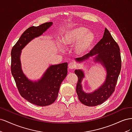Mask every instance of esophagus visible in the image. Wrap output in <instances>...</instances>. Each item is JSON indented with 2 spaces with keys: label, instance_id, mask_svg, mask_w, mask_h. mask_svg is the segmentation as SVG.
Wrapping results in <instances>:
<instances>
[{
  "label": "esophagus",
  "instance_id": "34e87169",
  "mask_svg": "<svg viewBox=\"0 0 132 132\" xmlns=\"http://www.w3.org/2000/svg\"><path fill=\"white\" fill-rule=\"evenodd\" d=\"M75 67H76L75 64L73 62H71L68 64V68L69 69H74L75 68Z\"/></svg>",
  "mask_w": 132,
  "mask_h": 132
}]
</instances>
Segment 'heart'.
Here are the masks:
<instances>
[{
	"mask_svg": "<svg viewBox=\"0 0 132 132\" xmlns=\"http://www.w3.org/2000/svg\"><path fill=\"white\" fill-rule=\"evenodd\" d=\"M96 36L83 26L70 28L64 31L62 43L66 47H74V52L78 55H84L93 48L96 42Z\"/></svg>",
	"mask_w": 132,
	"mask_h": 132,
	"instance_id": "obj_1",
	"label": "heart"
}]
</instances>
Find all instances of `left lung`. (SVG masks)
<instances>
[{
	"instance_id": "8db88e82",
	"label": "left lung",
	"mask_w": 132,
	"mask_h": 132,
	"mask_svg": "<svg viewBox=\"0 0 132 132\" xmlns=\"http://www.w3.org/2000/svg\"><path fill=\"white\" fill-rule=\"evenodd\" d=\"M94 55V62L100 63L106 69L107 73L105 81L97 90L91 93L84 91L81 85L82 79L85 77L84 71L81 69H76L74 71L78 77L76 91L79 100L87 106H97L106 101L114 92L120 74L122 64L120 50L106 28L102 38L90 53L82 57L76 58L75 61L78 62L85 61Z\"/></svg>"
}]
</instances>
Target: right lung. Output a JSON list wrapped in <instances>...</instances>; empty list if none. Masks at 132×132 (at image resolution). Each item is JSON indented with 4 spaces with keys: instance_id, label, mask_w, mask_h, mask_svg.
<instances>
[{
    "instance_id": "right-lung-1",
    "label": "right lung",
    "mask_w": 132,
    "mask_h": 132,
    "mask_svg": "<svg viewBox=\"0 0 132 132\" xmlns=\"http://www.w3.org/2000/svg\"><path fill=\"white\" fill-rule=\"evenodd\" d=\"M53 24L46 22L38 26H31L23 32L11 52V71L19 93L30 103L39 106L53 103L57 98L61 83L68 73V63L49 67L42 78L33 81L23 74L20 61L21 50L31 40L40 36Z\"/></svg>"
}]
</instances>
